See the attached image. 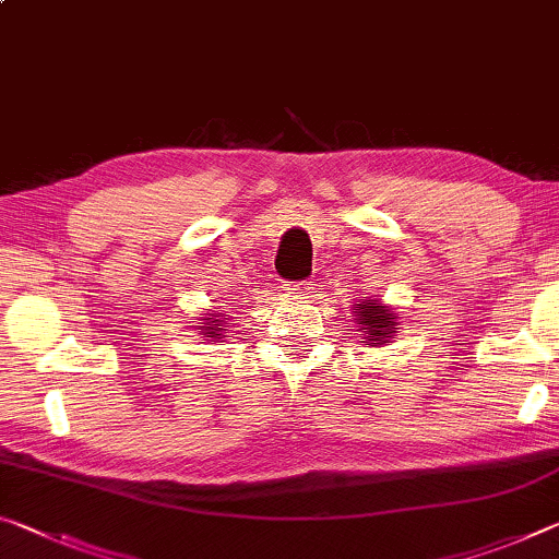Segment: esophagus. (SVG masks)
<instances>
[{"instance_id":"obj_1","label":"esophagus","mask_w":559,"mask_h":559,"mask_svg":"<svg viewBox=\"0 0 559 559\" xmlns=\"http://www.w3.org/2000/svg\"><path fill=\"white\" fill-rule=\"evenodd\" d=\"M286 296L290 298H298V300H306L313 296V283L311 281H294V283H286Z\"/></svg>"}]
</instances>
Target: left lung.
Instances as JSON below:
<instances>
[{"label": "left lung", "instance_id": "1", "mask_svg": "<svg viewBox=\"0 0 559 559\" xmlns=\"http://www.w3.org/2000/svg\"><path fill=\"white\" fill-rule=\"evenodd\" d=\"M353 313H356V323H358V331L362 335L360 343L366 345H385L391 343L395 331V313L391 308L378 304V300H358L356 306H353Z\"/></svg>", "mask_w": 559, "mask_h": 559}]
</instances>
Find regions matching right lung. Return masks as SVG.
<instances>
[{"label": "right lung", "instance_id": "1", "mask_svg": "<svg viewBox=\"0 0 559 559\" xmlns=\"http://www.w3.org/2000/svg\"><path fill=\"white\" fill-rule=\"evenodd\" d=\"M226 328H228V318H224V313H209V318H201L199 333L206 341H218L226 338Z\"/></svg>", "mask_w": 559, "mask_h": 559}]
</instances>
